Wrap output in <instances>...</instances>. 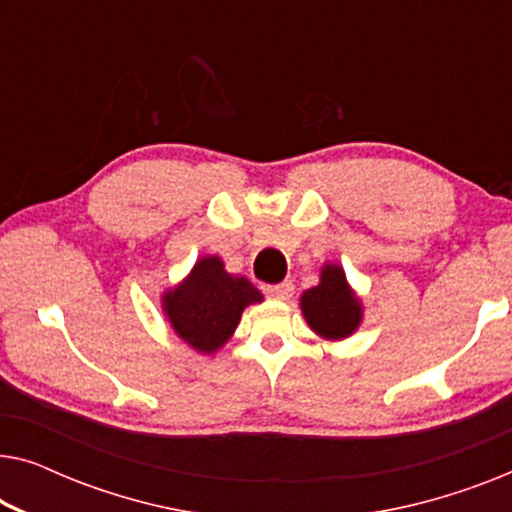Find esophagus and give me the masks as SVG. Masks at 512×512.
<instances>
[{
  "mask_svg": "<svg viewBox=\"0 0 512 512\" xmlns=\"http://www.w3.org/2000/svg\"><path fill=\"white\" fill-rule=\"evenodd\" d=\"M263 293L275 300H289L293 296V282L286 279V282H282V284H268V286H263Z\"/></svg>",
  "mask_w": 512,
  "mask_h": 512,
  "instance_id": "obj_1",
  "label": "esophagus"
}]
</instances>
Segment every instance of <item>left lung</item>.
Masks as SVG:
<instances>
[{
  "mask_svg": "<svg viewBox=\"0 0 512 512\" xmlns=\"http://www.w3.org/2000/svg\"><path fill=\"white\" fill-rule=\"evenodd\" d=\"M300 307L314 331L324 338L340 340L356 331L361 321V305L349 291L345 272L338 265H326L321 270V282L305 291Z\"/></svg>",
  "mask_w": 512,
  "mask_h": 512,
  "instance_id": "8db88e82",
  "label": "left lung"
}]
</instances>
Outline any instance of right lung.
<instances>
[{
  "instance_id": "1",
  "label": "right lung",
  "mask_w": 512,
  "mask_h": 512,
  "mask_svg": "<svg viewBox=\"0 0 512 512\" xmlns=\"http://www.w3.org/2000/svg\"><path fill=\"white\" fill-rule=\"evenodd\" d=\"M263 296L249 279L233 277L216 256L198 261L179 289L165 296L174 331L198 352H216L240 324L242 310Z\"/></svg>"
}]
</instances>
